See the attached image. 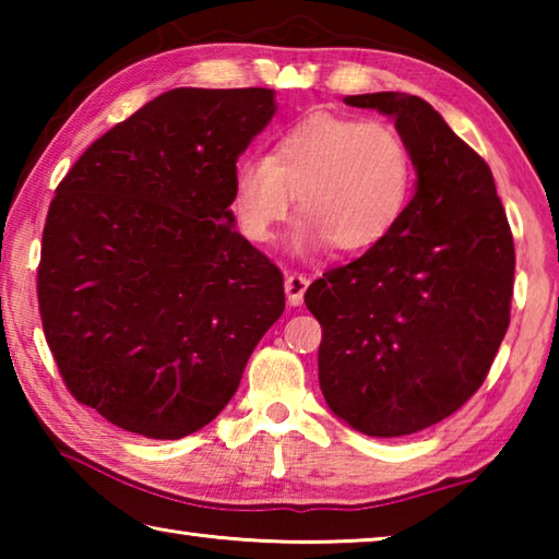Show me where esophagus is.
Here are the masks:
<instances>
[{
  "instance_id": "obj_1",
  "label": "esophagus",
  "mask_w": 559,
  "mask_h": 559,
  "mask_svg": "<svg viewBox=\"0 0 559 559\" xmlns=\"http://www.w3.org/2000/svg\"><path fill=\"white\" fill-rule=\"evenodd\" d=\"M308 278L302 276V273H290V276L286 278V296H288V302L290 306H300L302 302V293H306L308 288Z\"/></svg>"
}]
</instances>
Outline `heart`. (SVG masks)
<instances>
[{
  "label": "heart",
  "instance_id": "1",
  "mask_svg": "<svg viewBox=\"0 0 559 559\" xmlns=\"http://www.w3.org/2000/svg\"><path fill=\"white\" fill-rule=\"evenodd\" d=\"M409 194L412 157L400 132L328 112L293 126L269 157L243 159L234 173L236 219L251 241H271L298 197V251L370 249L400 224Z\"/></svg>",
  "mask_w": 559,
  "mask_h": 559
}]
</instances>
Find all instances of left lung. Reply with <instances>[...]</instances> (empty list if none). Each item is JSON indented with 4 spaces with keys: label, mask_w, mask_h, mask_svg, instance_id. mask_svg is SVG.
<instances>
[{
    "label": "left lung",
    "mask_w": 559,
    "mask_h": 559,
    "mask_svg": "<svg viewBox=\"0 0 559 559\" xmlns=\"http://www.w3.org/2000/svg\"><path fill=\"white\" fill-rule=\"evenodd\" d=\"M394 120L416 187L400 224L310 283L323 325L318 380L330 409L367 437H406L466 404L510 323L515 249L493 175L427 100L343 98Z\"/></svg>",
    "instance_id": "1"
}]
</instances>
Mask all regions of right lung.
Returning <instances> with one entry per match:
<instances>
[{
	"label": "right lung",
	"instance_id": "right-lung-1",
	"mask_svg": "<svg viewBox=\"0 0 559 559\" xmlns=\"http://www.w3.org/2000/svg\"><path fill=\"white\" fill-rule=\"evenodd\" d=\"M271 88H173L98 138L46 216L44 335L66 386L116 427L182 439L239 390L286 308L283 273L236 231V159Z\"/></svg>",
	"mask_w": 559,
	"mask_h": 559
}]
</instances>
